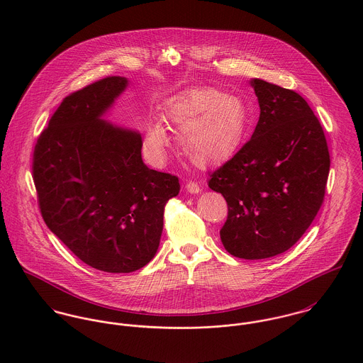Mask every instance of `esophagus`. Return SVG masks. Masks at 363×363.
<instances>
[{"label": "esophagus", "mask_w": 363, "mask_h": 363, "mask_svg": "<svg viewBox=\"0 0 363 363\" xmlns=\"http://www.w3.org/2000/svg\"><path fill=\"white\" fill-rule=\"evenodd\" d=\"M186 189H187V191L191 193V194H199V193L201 191L200 184H199L197 182H191V180L186 183Z\"/></svg>", "instance_id": "esophagus-1"}]
</instances>
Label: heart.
<instances>
[{"label":"heart","instance_id":"obj_1","mask_svg":"<svg viewBox=\"0 0 363 363\" xmlns=\"http://www.w3.org/2000/svg\"><path fill=\"white\" fill-rule=\"evenodd\" d=\"M164 114L179 130L184 155L199 166H208L235 152L243 143L250 117L245 102L213 88L187 91L164 106ZM169 137L160 123L147 127L144 148L155 162H163Z\"/></svg>","mask_w":363,"mask_h":363}]
</instances>
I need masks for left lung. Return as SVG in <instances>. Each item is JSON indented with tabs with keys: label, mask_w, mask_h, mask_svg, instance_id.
<instances>
[{
	"label": "left lung",
	"mask_w": 363,
	"mask_h": 363,
	"mask_svg": "<svg viewBox=\"0 0 363 363\" xmlns=\"http://www.w3.org/2000/svg\"><path fill=\"white\" fill-rule=\"evenodd\" d=\"M259 118L252 138L211 173L228 203L219 235L235 257L268 259L291 249L324 201L330 172L325 135L295 91L252 79Z\"/></svg>",
	"instance_id": "obj_1"
}]
</instances>
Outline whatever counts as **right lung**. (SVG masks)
I'll use <instances>...</instances> for the list:
<instances>
[{
	"label": "right lung",
	"instance_id": "right-lung-1",
	"mask_svg": "<svg viewBox=\"0 0 363 363\" xmlns=\"http://www.w3.org/2000/svg\"><path fill=\"white\" fill-rule=\"evenodd\" d=\"M107 77L71 95L54 111L33 152V182L52 233L85 264L133 272L154 259L166 203L177 176L150 169L137 131L102 118L127 88Z\"/></svg>",
	"mask_w": 363,
	"mask_h": 363
}]
</instances>
